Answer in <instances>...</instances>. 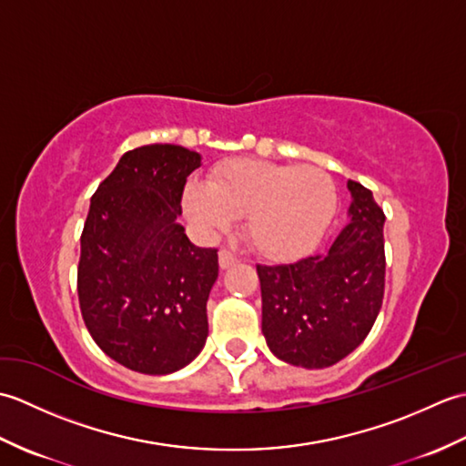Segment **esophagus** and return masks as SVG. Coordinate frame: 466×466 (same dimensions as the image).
<instances>
[{
  "instance_id": "34e87169",
  "label": "esophagus",
  "mask_w": 466,
  "mask_h": 466,
  "mask_svg": "<svg viewBox=\"0 0 466 466\" xmlns=\"http://www.w3.org/2000/svg\"><path fill=\"white\" fill-rule=\"evenodd\" d=\"M218 260H220V268L222 270L230 268V266H234L236 262H238V258H236V256L232 252H228V250H220V254H218Z\"/></svg>"
}]
</instances>
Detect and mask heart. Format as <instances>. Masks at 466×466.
<instances>
[{"label":"heart","instance_id":"heart-1","mask_svg":"<svg viewBox=\"0 0 466 466\" xmlns=\"http://www.w3.org/2000/svg\"><path fill=\"white\" fill-rule=\"evenodd\" d=\"M336 202L334 180L320 167L252 157L218 164L208 182L190 180L184 190V212L196 228L214 234L246 214V238L270 260L312 248L329 228Z\"/></svg>","mask_w":466,"mask_h":466}]
</instances>
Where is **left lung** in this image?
I'll return each instance as SVG.
<instances>
[{
  "label": "left lung",
  "mask_w": 466,
  "mask_h": 466,
  "mask_svg": "<svg viewBox=\"0 0 466 466\" xmlns=\"http://www.w3.org/2000/svg\"><path fill=\"white\" fill-rule=\"evenodd\" d=\"M349 224L329 248L292 264L256 266L262 334L270 352L302 369H326L369 336L384 296V212L349 180Z\"/></svg>",
  "instance_id": "8db88e82"
}]
</instances>
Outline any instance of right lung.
<instances>
[{"mask_svg":"<svg viewBox=\"0 0 466 466\" xmlns=\"http://www.w3.org/2000/svg\"><path fill=\"white\" fill-rule=\"evenodd\" d=\"M202 156L174 144L126 152L92 196L77 294L100 349L142 374H172L202 352L218 250L177 224L186 177Z\"/></svg>","mask_w":466,"mask_h":466,"instance_id":"1","label":"right lung"}]
</instances>
